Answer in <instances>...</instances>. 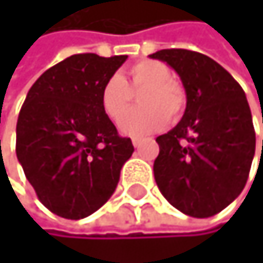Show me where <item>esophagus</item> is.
I'll list each match as a JSON object with an SVG mask.
<instances>
[{
    "instance_id": "1",
    "label": "esophagus",
    "mask_w": 263,
    "mask_h": 263,
    "mask_svg": "<svg viewBox=\"0 0 263 263\" xmlns=\"http://www.w3.org/2000/svg\"><path fill=\"white\" fill-rule=\"evenodd\" d=\"M133 145H134L136 148H139V146L142 145V139H137V137H136V139H133Z\"/></svg>"
}]
</instances>
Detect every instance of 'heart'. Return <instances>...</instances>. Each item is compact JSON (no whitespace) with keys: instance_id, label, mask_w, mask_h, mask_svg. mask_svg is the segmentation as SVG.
Wrapping results in <instances>:
<instances>
[{"instance_id":"1","label":"heart","mask_w":263,"mask_h":263,"mask_svg":"<svg viewBox=\"0 0 263 263\" xmlns=\"http://www.w3.org/2000/svg\"><path fill=\"white\" fill-rule=\"evenodd\" d=\"M139 91L142 109L131 110L124 117L132 95ZM186 91L172 79V69L156 60H142L130 66L126 77L112 76L101 89V108L112 120H120V130L126 136L143 137L161 130L168 120L177 121L186 108Z\"/></svg>"}]
</instances>
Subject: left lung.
I'll return each mask as SVG.
<instances>
[{
	"label": "left lung",
	"instance_id": "left-lung-1",
	"mask_svg": "<svg viewBox=\"0 0 263 263\" xmlns=\"http://www.w3.org/2000/svg\"><path fill=\"white\" fill-rule=\"evenodd\" d=\"M149 57L175 69L187 98L181 121L156 139V184L181 213L210 218L248 181L256 151L249 104L238 82L206 55L165 48Z\"/></svg>",
	"mask_w": 263,
	"mask_h": 263
}]
</instances>
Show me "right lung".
Returning <instances> with one entry per match:
<instances>
[{
	"mask_svg": "<svg viewBox=\"0 0 263 263\" xmlns=\"http://www.w3.org/2000/svg\"><path fill=\"white\" fill-rule=\"evenodd\" d=\"M72 55L29 88L17 120V159L52 213L82 219L115 193L134 146L101 108V89L126 61Z\"/></svg>",
	"mask_w": 263,
	"mask_h": 263,
	"instance_id": "right-lung-1",
	"label": "right lung"
}]
</instances>
